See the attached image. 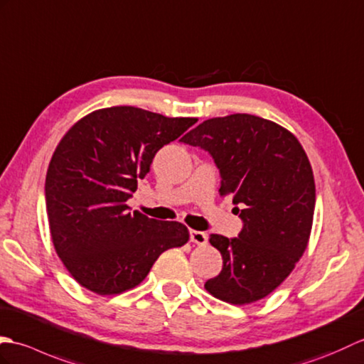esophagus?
<instances>
[{
  "mask_svg": "<svg viewBox=\"0 0 364 364\" xmlns=\"http://www.w3.org/2000/svg\"><path fill=\"white\" fill-rule=\"evenodd\" d=\"M207 233L200 232V230H190V241H193L195 245H199V246H204L207 245Z\"/></svg>",
  "mask_w": 364,
  "mask_h": 364,
  "instance_id": "esophagus-1",
  "label": "esophagus"
}]
</instances>
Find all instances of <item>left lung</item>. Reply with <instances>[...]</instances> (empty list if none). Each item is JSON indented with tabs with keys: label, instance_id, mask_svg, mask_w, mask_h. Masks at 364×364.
I'll return each instance as SVG.
<instances>
[{
	"label": "left lung",
	"instance_id": "obj_1",
	"mask_svg": "<svg viewBox=\"0 0 364 364\" xmlns=\"http://www.w3.org/2000/svg\"><path fill=\"white\" fill-rule=\"evenodd\" d=\"M181 141L212 156L221 196L232 195L243 221L237 238L210 235L223 269L204 287L233 305L260 301L289 276L309 243L316 200L309 157L291 132L249 114L210 118Z\"/></svg>",
	"mask_w": 364,
	"mask_h": 364
}]
</instances>
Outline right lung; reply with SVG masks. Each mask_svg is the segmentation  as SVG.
Returning <instances> with one entry per match:
<instances>
[{"label": "right lung", "mask_w": 364, "mask_h": 364, "mask_svg": "<svg viewBox=\"0 0 364 364\" xmlns=\"http://www.w3.org/2000/svg\"><path fill=\"white\" fill-rule=\"evenodd\" d=\"M196 121L119 106L92 112L63 135L46 173V213L55 252L79 285L119 294L161 252L187 243L183 224L131 213L126 203L157 151Z\"/></svg>", "instance_id": "add662e5"}]
</instances>
